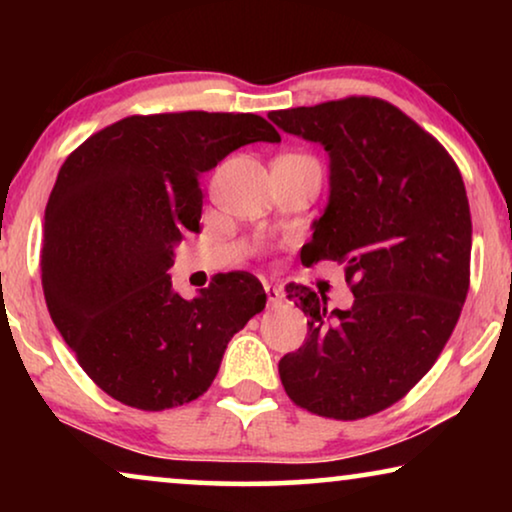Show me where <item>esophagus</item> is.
<instances>
[{
    "label": "esophagus",
    "mask_w": 512,
    "mask_h": 512,
    "mask_svg": "<svg viewBox=\"0 0 512 512\" xmlns=\"http://www.w3.org/2000/svg\"><path fill=\"white\" fill-rule=\"evenodd\" d=\"M265 296H268V307H279L284 303V291L279 286L265 284Z\"/></svg>",
    "instance_id": "1"
}]
</instances>
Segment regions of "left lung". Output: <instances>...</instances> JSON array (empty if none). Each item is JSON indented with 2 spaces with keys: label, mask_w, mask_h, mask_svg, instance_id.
I'll use <instances>...</instances> for the list:
<instances>
[{
  "label": "left lung",
  "mask_w": 512,
  "mask_h": 512,
  "mask_svg": "<svg viewBox=\"0 0 512 512\" xmlns=\"http://www.w3.org/2000/svg\"><path fill=\"white\" fill-rule=\"evenodd\" d=\"M268 118L331 158L328 205L300 258L345 263L354 293L349 310H328L326 296L291 286L307 340L279 361L284 391L319 417L375 415L429 373L457 326L471 277L464 179L438 139L377 97Z\"/></svg>",
  "instance_id": "obj_1"
}]
</instances>
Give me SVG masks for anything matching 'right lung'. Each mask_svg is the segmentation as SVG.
Wrapping results in <instances>:
<instances>
[{
  "instance_id": "obj_1",
  "label": "right lung",
  "mask_w": 512,
  "mask_h": 512,
  "mask_svg": "<svg viewBox=\"0 0 512 512\" xmlns=\"http://www.w3.org/2000/svg\"><path fill=\"white\" fill-rule=\"evenodd\" d=\"M279 139L256 114L181 111L128 116L69 153L46 205L41 284L55 328L111 398L153 412L195 401L265 307L249 272L186 300L167 270L184 230L200 228V174Z\"/></svg>"
}]
</instances>
